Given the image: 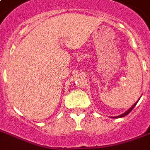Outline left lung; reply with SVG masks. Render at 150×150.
<instances>
[{
    "mask_svg": "<svg viewBox=\"0 0 150 150\" xmlns=\"http://www.w3.org/2000/svg\"><path fill=\"white\" fill-rule=\"evenodd\" d=\"M137 103H138V101H137V102H136V103H134V105L131 106V108H129L128 110L126 112H124V113H123V114H122V115H120V116H115V117H113V118H121V117H123V116H127V115H128L129 113H130L131 112V110H132V109H133V108H134V106L136 105V104H137Z\"/></svg>",
    "mask_w": 150,
    "mask_h": 150,
    "instance_id": "left-lung-1",
    "label": "left lung"
}]
</instances>
